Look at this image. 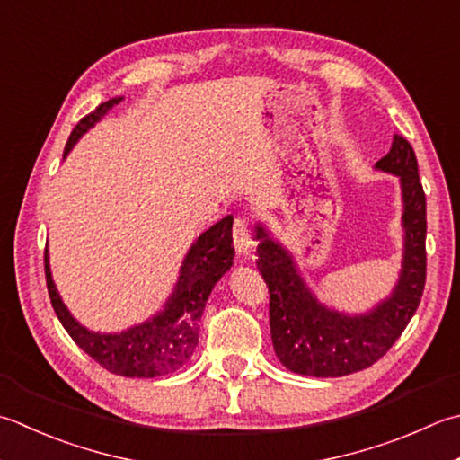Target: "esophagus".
Wrapping results in <instances>:
<instances>
[{"label": "esophagus", "instance_id": "1", "mask_svg": "<svg viewBox=\"0 0 460 460\" xmlns=\"http://www.w3.org/2000/svg\"><path fill=\"white\" fill-rule=\"evenodd\" d=\"M231 235L237 253H247L251 245H253V241H251V223L247 215H237L235 221H233Z\"/></svg>", "mask_w": 460, "mask_h": 460}]
</instances>
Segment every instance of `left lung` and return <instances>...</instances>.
Here are the masks:
<instances>
[{
	"instance_id": "left-lung-1",
	"label": "left lung",
	"mask_w": 460,
	"mask_h": 460,
	"mask_svg": "<svg viewBox=\"0 0 460 460\" xmlns=\"http://www.w3.org/2000/svg\"><path fill=\"white\" fill-rule=\"evenodd\" d=\"M376 167L401 177L404 259L397 289L379 307L349 317L317 303L301 281L291 257L257 225V269L269 287V325L273 349L289 371L309 376H343L389 350L415 314L427 281V199L415 149L402 135Z\"/></svg>"
}]
</instances>
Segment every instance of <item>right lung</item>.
I'll list each match as a JSON object with an SVG mask.
<instances>
[{"label":"right lung","instance_id":"obj_1","mask_svg":"<svg viewBox=\"0 0 460 460\" xmlns=\"http://www.w3.org/2000/svg\"><path fill=\"white\" fill-rule=\"evenodd\" d=\"M119 102L121 97L110 99V102L97 105L92 113H87L71 131L63 155H67L81 135ZM231 227L233 217L227 215L211 229H207L189 249L177 287L165 309L151 321L123 331L119 335H99V332L81 327L71 317L51 281L48 251H45V283H48L53 311H56L63 329L69 332V337L110 373L131 376V379L135 376L153 379V376L175 373L191 358L197 343H199V321L211 289L233 265L235 249H233Z\"/></svg>","mask_w":460,"mask_h":460}]
</instances>
